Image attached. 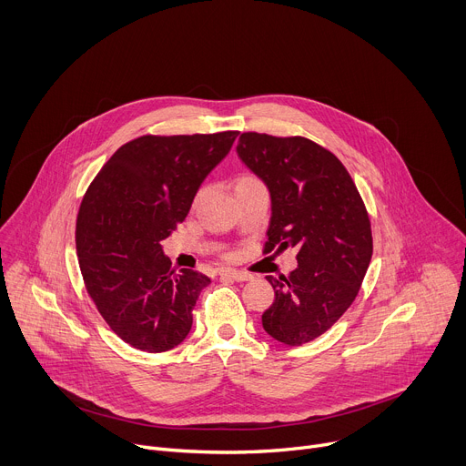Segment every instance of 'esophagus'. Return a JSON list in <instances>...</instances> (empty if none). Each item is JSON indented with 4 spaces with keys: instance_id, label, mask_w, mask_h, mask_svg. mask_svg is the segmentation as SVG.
<instances>
[{
    "instance_id": "esophagus-1",
    "label": "esophagus",
    "mask_w": 466,
    "mask_h": 466,
    "mask_svg": "<svg viewBox=\"0 0 466 466\" xmlns=\"http://www.w3.org/2000/svg\"><path fill=\"white\" fill-rule=\"evenodd\" d=\"M219 275L221 277H228V279H232V280H236V282H247V280H250L252 277L248 275V273H243V271H236V269H219Z\"/></svg>"
}]
</instances>
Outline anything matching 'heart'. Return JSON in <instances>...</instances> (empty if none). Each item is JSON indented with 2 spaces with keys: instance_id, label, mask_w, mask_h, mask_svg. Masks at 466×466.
Listing matches in <instances>:
<instances>
[{
  "instance_id": "obj_1",
  "label": "heart",
  "mask_w": 466,
  "mask_h": 466,
  "mask_svg": "<svg viewBox=\"0 0 466 466\" xmlns=\"http://www.w3.org/2000/svg\"><path fill=\"white\" fill-rule=\"evenodd\" d=\"M258 187H265V186H263V182H261L256 175H252V173H243V175H239V177L234 180V191H236V193L248 191V189H258ZM203 193H205V189H198V191H197V195H195V198H193V205H197L198 201H201Z\"/></svg>"
}]
</instances>
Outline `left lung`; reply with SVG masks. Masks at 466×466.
<instances>
[{"mask_svg":"<svg viewBox=\"0 0 466 466\" xmlns=\"http://www.w3.org/2000/svg\"><path fill=\"white\" fill-rule=\"evenodd\" d=\"M236 151L271 193L263 252L299 248V268L288 279L268 277L275 302L261 324L277 341L300 347L354 302L372 256L370 219L345 166L319 144L243 132Z\"/></svg>","mask_w":466,"mask_h":466,"instance_id":"1","label":"left lung"}]
</instances>
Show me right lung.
Returning <instances> with one entry per match:
<instances>
[{"label": "right lung", "instance_id": "add662e5", "mask_svg": "<svg viewBox=\"0 0 466 466\" xmlns=\"http://www.w3.org/2000/svg\"><path fill=\"white\" fill-rule=\"evenodd\" d=\"M238 135L140 137L121 146L86 189L76 228L81 275L101 317L130 347L166 352L189 334L210 279L173 269L160 243L186 219Z\"/></svg>", "mask_w": 466, "mask_h": 466}]
</instances>
